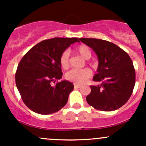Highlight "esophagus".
Wrapping results in <instances>:
<instances>
[{
	"instance_id": "34e87169",
	"label": "esophagus",
	"mask_w": 146,
	"mask_h": 146,
	"mask_svg": "<svg viewBox=\"0 0 146 146\" xmlns=\"http://www.w3.org/2000/svg\"><path fill=\"white\" fill-rule=\"evenodd\" d=\"M80 87H81V85H78V84L74 83V88H80Z\"/></svg>"
}]
</instances>
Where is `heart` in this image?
<instances>
[{
  "label": "heart",
  "instance_id": "heart-1",
  "mask_svg": "<svg viewBox=\"0 0 146 146\" xmlns=\"http://www.w3.org/2000/svg\"><path fill=\"white\" fill-rule=\"evenodd\" d=\"M76 51L85 59H89L92 56L90 49L86 45L78 46L76 47ZM60 65L64 69H68L69 68V52L67 50L64 51L60 56ZM91 76L92 70L89 68H83L81 70L73 69L66 73V78L67 80L76 84H82L86 81Z\"/></svg>",
  "mask_w": 146,
  "mask_h": 146
}]
</instances>
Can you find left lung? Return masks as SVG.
Listing matches in <instances>:
<instances>
[{
	"label": "left lung",
	"instance_id": "left-lung-1",
	"mask_svg": "<svg viewBox=\"0 0 146 146\" xmlns=\"http://www.w3.org/2000/svg\"><path fill=\"white\" fill-rule=\"evenodd\" d=\"M82 43L92 48L98 58L97 73L86 97L88 104L98 110H118L129 100L136 82V72L129 54L118 46L103 39L80 38Z\"/></svg>",
	"mask_w": 146,
	"mask_h": 146
}]
</instances>
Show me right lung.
<instances>
[{
    "mask_svg": "<svg viewBox=\"0 0 146 146\" xmlns=\"http://www.w3.org/2000/svg\"><path fill=\"white\" fill-rule=\"evenodd\" d=\"M78 38L46 39L29 50L19 63L15 82L23 101L32 111L50 114L66 105L73 84L68 80L55 83L62 78L61 54Z\"/></svg>",
    "mask_w": 146,
    "mask_h": 146,
    "instance_id": "right-lung-1",
    "label": "right lung"
}]
</instances>
